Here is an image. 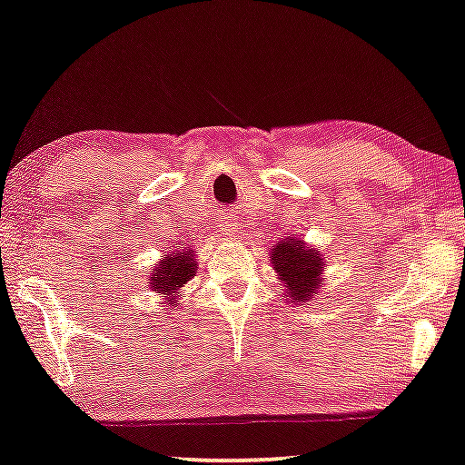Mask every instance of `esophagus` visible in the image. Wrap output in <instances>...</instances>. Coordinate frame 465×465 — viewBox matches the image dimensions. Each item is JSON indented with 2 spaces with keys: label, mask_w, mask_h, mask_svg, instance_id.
<instances>
[{
  "label": "esophagus",
  "mask_w": 465,
  "mask_h": 465,
  "mask_svg": "<svg viewBox=\"0 0 465 465\" xmlns=\"http://www.w3.org/2000/svg\"><path fill=\"white\" fill-rule=\"evenodd\" d=\"M220 228H222V234H223V237H228V239H232V237H234V223H232L231 220H222Z\"/></svg>",
  "instance_id": "obj_1"
}]
</instances>
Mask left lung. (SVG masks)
Segmentation results:
<instances>
[{"label":"left lung","mask_w":465,"mask_h":465,"mask_svg":"<svg viewBox=\"0 0 465 465\" xmlns=\"http://www.w3.org/2000/svg\"><path fill=\"white\" fill-rule=\"evenodd\" d=\"M269 262L278 273V280L284 286V297L291 303L303 306L317 295L323 282L325 261L323 254L312 245H306L303 239L286 237L272 245Z\"/></svg>","instance_id":"8db88e82"}]
</instances>
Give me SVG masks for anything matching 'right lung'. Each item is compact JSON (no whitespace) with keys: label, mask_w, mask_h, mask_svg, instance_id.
I'll return each mask as SVG.
<instances>
[{"label":"right lung","mask_w":465,"mask_h":465,"mask_svg":"<svg viewBox=\"0 0 465 465\" xmlns=\"http://www.w3.org/2000/svg\"><path fill=\"white\" fill-rule=\"evenodd\" d=\"M196 276V252L192 248H176L165 252L163 259H159L153 269L148 289L159 293L170 306V311H176L179 306L183 286Z\"/></svg>","instance_id":"1"}]
</instances>
